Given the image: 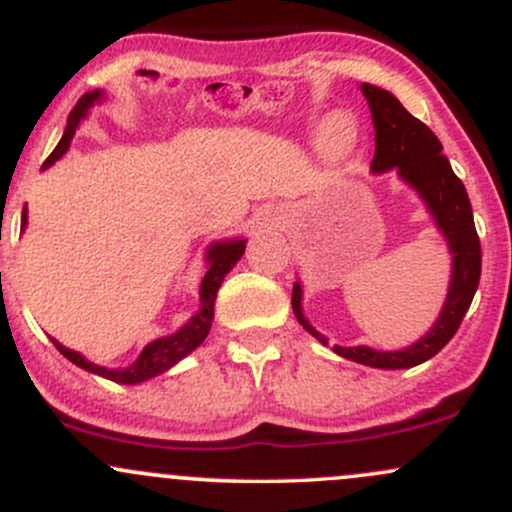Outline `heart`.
<instances>
[{"instance_id":"b5f03b06","label":"heart","mask_w":512,"mask_h":512,"mask_svg":"<svg viewBox=\"0 0 512 512\" xmlns=\"http://www.w3.org/2000/svg\"><path fill=\"white\" fill-rule=\"evenodd\" d=\"M346 120H348L346 116H341V113H336V116H331V118L324 123V130H321V137H324L326 152H331V154H346L348 149H353V145H355V130L348 132L346 125H341V123H346ZM331 134L334 135L333 138L330 137Z\"/></svg>"}]
</instances>
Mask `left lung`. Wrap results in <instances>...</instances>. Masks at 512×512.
Returning <instances> with one entry per match:
<instances>
[{
	"instance_id": "obj_1",
	"label": "left lung",
	"mask_w": 512,
	"mask_h": 512,
	"mask_svg": "<svg viewBox=\"0 0 512 512\" xmlns=\"http://www.w3.org/2000/svg\"><path fill=\"white\" fill-rule=\"evenodd\" d=\"M360 89H363L365 99L370 103L372 125H375L372 171L384 174V171L396 169L401 181L409 183L413 191L421 195L440 234L445 237L447 246H450L452 278L450 292H447V300L442 304L438 321L413 346L404 350L333 346V353L367 367L406 370V367L426 363L435 353H440L457 333L469 304L474 300L476 287H479L481 244L474 227L472 203H469L467 188L452 171L450 159L442 154V145L438 137H435V132L426 123L413 118L389 91L372 84H363ZM292 312H295L297 321H300L304 329L326 346V338L304 319L300 283L292 287Z\"/></svg>"
}]
</instances>
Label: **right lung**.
<instances>
[{
	"mask_svg": "<svg viewBox=\"0 0 512 512\" xmlns=\"http://www.w3.org/2000/svg\"><path fill=\"white\" fill-rule=\"evenodd\" d=\"M101 99H103V91H89V94H84L82 99L77 101V106L72 108L70 118H67L65 135H62V140L57 142L53 154L45 159L43 169L53 166L57 159H60L62 154L67 152V149H70L74 132H77V128H79V120H82L86 116V111H89V108L94 106V103H99ZM21 225L26 227V208H24V212H21ZM244 249H246V239L217 241V244L210 246V249H208L210 268H208V273H205L203 283H200V309H198V314L191 317V321H186V324H183L176 333H171V336H164V338H157V341H152L149 346H145V350L140 353V358H137L135 363L128 365V367L108 370V367L89 363V360H86L82 353L65 348L62 343H57L55 338H53V343L57 346V350L65 355L67 360H72L74 365H79L82 370L94 372V375H99V377H106V380H113V382H120V384H137V382L149 380V377L162 375V372L169 370V367H174L181 358H186L191 350H195L200 346V343L205 341V336H208V331L212 326V317H215L217 290H220L225 275L232 271L234 263L239 261L241 254H244Z\"/></svg>",
	"mask_w": 512,
	"mask_h": 512,
	"instance_id": "1",
	"label": "right lung"
}]
</instances>
